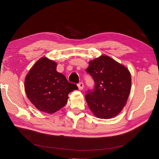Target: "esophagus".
<instances>
[{
	"instance_id": "obj_1",
	"label": "esophagus",
	"mask_w": 159,
	"mask_h": 159,
	"mask_svg": "<svg viewBox=\"0 0 159 159\" xmlns=\"http://www.w3.org/2000/svg\"><path fill=\"white\" fill-rule=\"evenodd\" d=\"M78 87L79 88L80 90H82L84 89V84L83 82H80L78 84Z\"/></svg>"
}]
</instances>
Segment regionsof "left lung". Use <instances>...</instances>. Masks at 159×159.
Returning <instances> with one entry per match:
<instances>
[{
	"mask_svg": "<svg viewBox=\"0 0 159 159\" xmlns=\"http://www.w3.org/2000/svg\"><path fill=\"white\" fill-rule=\"evenodd\" d=\"M86 72L95 81L93 90H88L85 99L95 116L111 119L125 105L131 88L129 70L107 56L89 62Z\"/></svg>",
	"mask_w": 159,
	"mask_h": 159,
	"instance_id": "8db88e82",
	"label": "left lung"
}]
</instances>
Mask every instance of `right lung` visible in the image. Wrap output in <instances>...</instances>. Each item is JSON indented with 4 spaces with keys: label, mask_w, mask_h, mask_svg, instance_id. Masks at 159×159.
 I'll use <instances>...</instances> for the list:
<instances>
[{
    "label": "right lung",
    "mask_w": 159,
    "mask_h": 159,
    "mask_svg": "<svg viewBox=\"0 0 159 159\" xmlns=\"http://www.w3.org/2000/svg\"><path fill=\"white\" fill-rule=\"evenodd\" d=\"M56 62L42 57L28 71L25 81L28 98L40 111L54 113L68 102V94L78 89L56 70Z\"/></svg>",
    "instance_id": "right-lung-1"
}]
</instances>
